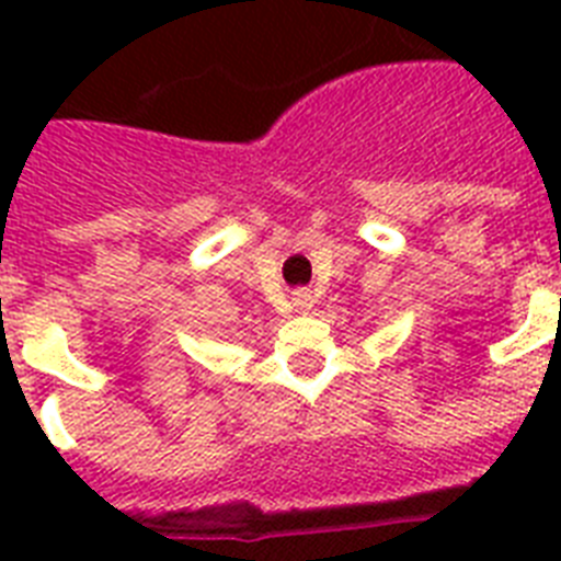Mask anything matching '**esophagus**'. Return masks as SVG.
Segmentation results:
<instances>
[{
    "label": "esophagus",
    "instance_id": "esophagus-1",
    "mask_svg": "<svg viewBox=\"0 0 561 561\" xmlns=\"http://www.w3.org/2000/svg\"><path fill=\"white\" fill-rule=\"evenodd\" d=\"M311 302H314V299H311V294H308V290H297V294H294V306L302 308V311H306V308H311Z\"/></svg>",
    "mask_w": 561,
    "mask_h": 561
}]
</instances>
